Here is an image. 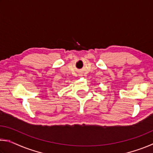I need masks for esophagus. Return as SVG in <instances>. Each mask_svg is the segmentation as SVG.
Here are the masks:
<instances>
[{
  "mask_svg": "<svg viewBox=\"0 0 153 153\" xmlns=\"http://www.w3.org/2000/svg\"><path fill=\"white\" fill-rule=\"evenodd\" d=\"M79 76H80V75H79Z\"/></svg>",
  "mask_w": 153,
  "mask_h": 153,
  "instance_id": "esophagus-1",
  "label": "esophagus"
}]
</instances>
